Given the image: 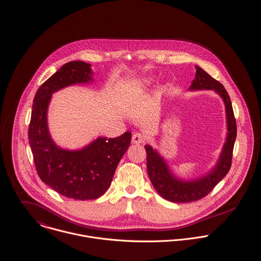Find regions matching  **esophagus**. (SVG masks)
Returning a JSON list of instances; mask_svg holds the SVG:
<instances>
[{"mask_svg": "<svg viewBox=\"0 0 261 261\" xmlns=\"http://www.w3.org/2000/svg\"><path fill=\"white\" fill-rule=\"evenodd\" d=\"M132 142L135 144H141L145 142V137L141 133H134L132 136Z\"/></svg>", "mask_w": 261, "mask_h": 261, "instance_id": "1", "label": "esophagus"}]
</instances>
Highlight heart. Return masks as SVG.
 Returning a JSON list of instances; mask_svg holds the SVG:
<instances>
[{"label": "heart", "mask_w": 261, "mask_h": 261, "mask_svg": "<svg viewBox=\"0 0 261 261\" xmlns=\"http://www.w3.org/2000/svg\"><path fill=\"white\" fill-rule=\"evenodd\" d=\"M151 82H152V77H146V79L142 80V82L140 83V86H141V87H146V86H148Z\"/></svg>", "instance_id": "b5f03b06"}]
</instances>
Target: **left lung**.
<instances>
[{
	"label": "left lung",
	"instance_id": "obj_1",
	"mask_svg": "<svg viewBox=\"0 0 261 261\" xmlns=\"http://www.w3.org/2000/svg\"><path fill=\"white\" fill-rule=\"evenodd\" d=\"M196 75L189 88L191 91L213 90L223 100L226 116V138L219 159L215 166L205 175L196 179L184 180L173 174L166 160L150 145H144L146 150L147 173L156 193L173 203H190L207 196L220 182L231 166L233 144L237 137V125L230 98L224 87L203 68L196 65Z\"/></svg>",
	"mask_w": 261,
	"mask_h": 261
}]
</instances>
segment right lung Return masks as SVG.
Returning a JSON list of instances; mask_svg holds the SVG:
<instances>
[{
  "mask_svg": "<svg viewBox=\"0 0 261 261\" xmlns=\"http://www.w3.org/2000/svg\"><path fill=\"white\" fill-rule=\"evenodd\" d=\"M91 64L70 61L38 89L33 103L29 141L41 180L58 194L74 200H94L110 188L119 162L131 142V132L119 137H97L80 149H65L52 139L48 107L52 94L75 84L93 81Z\"/></svg>",
  "mask_w": 261,
  "mask_h": 261,
  "instance_id": "right-lung-1",
  "label": "right lung"
}]
</instances>
